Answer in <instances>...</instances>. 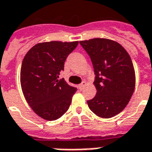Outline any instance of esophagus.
<instances>
[{"label": "esophagus", "instance_id": "obj_1", "mask_svg": "<svg viewBox=\"0 0 152 152\" xmlns=\"http://www.w3.org/2000/svg\"><path fill=\"white\" fill-rule=\"evenodd\" d=\"M86 85H87V82H85V81H83V83H80V84L79 85V88H80V89H81V90H82V89H83V88H84V87H85Z\"/></svg>", "mask_w": 152, "mask_h": 152}]
</instances>
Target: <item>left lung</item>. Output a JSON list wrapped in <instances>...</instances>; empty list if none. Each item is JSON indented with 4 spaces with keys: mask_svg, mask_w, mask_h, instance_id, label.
<instances>
[{
    "mask_svg": "<svg viewBox=\"0 0 152 152\" xmlns=\"http://www.w3.org/2000/svg\"><path fill=\"white\" fill-rule=\"evenodd\" d=\"M90 56L95 70L97 93L88 105L102 118L121 113L134 92L136 75L129 54L121 44L108 39L95 38L80 41Z\"/></svg>",
    "mask_w": 152,
    "mask_h": 152,
    "instance_id": "8db88e82",
    "label": "left lung"
}]
</instances>
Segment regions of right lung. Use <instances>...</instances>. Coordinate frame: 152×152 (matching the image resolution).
Wrapping results in <instances>:
<instances>
[{
	"label": "right lung",
	"instance_id": "right-lung-1",
	"mask_svg": "<svg viewBox=\"0 0 152 152\" xmlns=\"http://www.w3.org/2000/svg\"><path fill=\"white\" fill-rule=\"evenodd\" d=\"M79 42L51 41L34 45L26 53L20 70V84L27 102L46 121H55L69 110L76 88L59 79L68 55Z\"/></svg>",
	"mask_w": 152,
	"mask_h": 152
}]
</instances>
